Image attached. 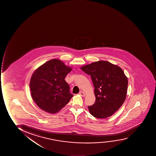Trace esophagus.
Returning a JSON list of instances; mask_svg holds the SVG:
<instances>
[{"label":"esophagus","instance_id":"1","mask_svg":"<svg viewBox=\"0 0 156 156\" xmlns=\"http://www.w3.org/2000/svg\"><path fill=\"white\" fill-rule=\"evenodd\" d=\"M80 95L81 96H83V97H84L85 96V94L82 91H81V92H80Z\"/></svg>","mask_w":156,"mask_h":156}]
</instances>
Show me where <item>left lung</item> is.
I'll use <instances>...</instances> for the list:
<instances>
[{"label":"left lung","mask_w":156,"mask_h":156,"mask_svg":"<svg viewBox=\"0 0 156 156\" xmlns=\"http://www.w3.org/2000/svg\"><path fill=\"white\" fill-rule=\"evenodd\" d=\"M90 75L94 85L95 103L88 106L92 116L106 118L113 115L126 99L128 79L121 68L106 61H98L81 67Z\"/></svg>","instance_id":"left-lung-1"}]
</instances>
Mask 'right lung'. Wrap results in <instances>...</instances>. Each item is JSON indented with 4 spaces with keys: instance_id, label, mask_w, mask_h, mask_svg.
Listing matches in <instances>:
<instances>
[{
    "instance_id": "add662e5",
    "label": "right lung",
    "mask_w": 156,
    "mask_h": 156,
    "mask_svg": "<svg viewBox=\"0 0 156 156\" xmlns=\"http://www.w3.org/2000/svg\"><path fill=\"white\" fill-rule=\"evenodd\" d=\"M72 71L58 59H52L40 66L31 77V95L40 108L55 114L64 107L73 95L65 77Z\"/></svg>"
}]
</instances>
